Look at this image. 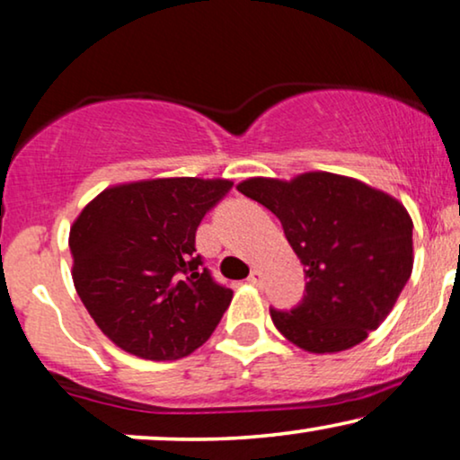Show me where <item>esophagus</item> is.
Here are the masks:
<instances>
[{
	"mask_svg": "<svg viewBox=\"0 0 460 460\" xmlns=\"http://www.w3.org/2000/svg\"><path fill=\"white\" fill-rule=\"evenodd\" d=\"M247 281L253 283V285H260L261 283V272L260 270H252V274H249Z\"/></svg>",
	"mask_w": 460,
	"mask_h": 460,
	"instance_id": "esophagus-1",
	"label": "esophagus"
}]
</instances>
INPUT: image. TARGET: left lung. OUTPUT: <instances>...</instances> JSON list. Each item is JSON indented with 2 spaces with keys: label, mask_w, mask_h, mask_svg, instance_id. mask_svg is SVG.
Returning a JSON list of instances; mask_svg holds the SVG:
<instances>
[{
  "label": "left lung",
  "mask_w": 460,
  "mask_h": 460,
  "mask_svg": "<svg viewBox=\"0 0 460 460\" xmlns=\"http://www.w3.org/2000/svg\"><path fill=\"white\" fill-rule=\"evenodd\" d=\"M236 190L281 222L304 264L306 289L272 323L308 353H338L363 342L395 306L412 274V219L402 202L333 172L291 181L253 177Z\"/></svg>",
  "instance_id": "left-lung-1"
}]
</instances>
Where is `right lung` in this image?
<instances>
[{"label":"right lung","instance_id":"right-lung-1","mask_svg":"<svg viewBox=\"0 0 460 460\" xmlns=\"http://www.w3.org/2000/svg\"><path fill=\"white\" fill-rule=\"evenodd\" d=\"M228 179L171 177L107 188L71 226L74 285L116 347L175 361L202 347L230 306L196 253L202 217L230 192Z\"/></svg>","mask_w":460,"mask_h":460}]
</instances>
